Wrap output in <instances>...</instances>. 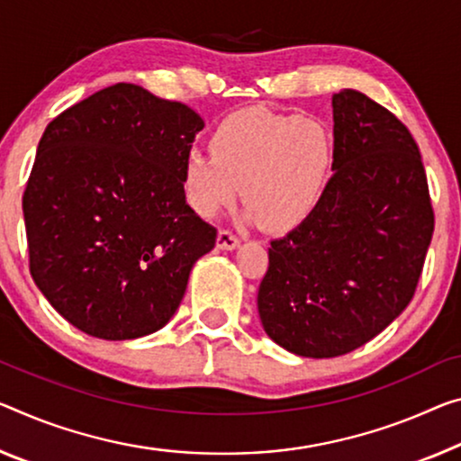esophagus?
<instances>
[{
  "mask_svg": "<svg viewBox=\"0 0 461 461\" xmlns=\"http://www.w3.org/2000/svg\"><path fill=\"white\" fill-rule=\"evenodd\" d=\"M239 243H240L239 237L232 235L230 230H221V232H218V239H216V245H218V249L232 251V249H237Z\"/></svg>",
  "mask_w": 461,
  "mask_h": 461,
  "instance_id": "esophagus-1",
  "label": "esophagus"
}]
</instances>
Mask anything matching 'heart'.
<instances>
[{
    "label": "heart",
    "instance_id": "b5f03b06",
    "mask_svg": "<svg viewBox=\"0 0 461 461\" xmlns=\"http://www.w3.org/2000/svg\"><path fill=\"white\" fill-rule=\"evenodd\" d=\"M334 146L323 123L264 109L232 113L210 138V157L191 154L181 185L197 216L212 221L240 200L266 230L309 221L328 185Z\"/></svg>",
    "mask_w": 461,
    "mask_h": 461
}]
</instances>
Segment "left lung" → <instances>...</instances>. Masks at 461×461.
Segmentation results:
<instances>
[{
	"instance_id": "8db88e82",
	"label": "left lung",
	"mask_w": 461,
	"mask_h": 461,
	"mask_svg": "<svg viewBox=\"0 0 461 461\" xmlns=\"http://www.w3.org/2000/svg\"><path fill=\"white\" fill-rule=\"evenodd\" d=\"M331 109L334 175L313 216L272 240L258 293L266 334L309 358L357 350L408 307L435 229L406 125L352 88Z\"/></svg>"
}]
</instances>
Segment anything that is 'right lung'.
Returning <instances> with one entry per match:
<instances>
[{
    "instance_id": "add662e5",
    "label": "right lung",
    "mask_w": 461,
    "mask_h": 461,
    "mask_svg": "<svg viewBox=\"0 0 461 461\" xmlns=\"http://www.w3.org/2000/svg\"><path fill=\"white\" fill-rule=\"evenodd\" d=\"M203 119L115 84L47 125L23 197L34 285L84 334L136 339L165 328L216 229L181 176Z\"/></svg>"
}]
</instances>
